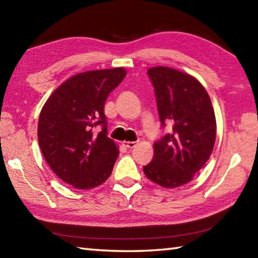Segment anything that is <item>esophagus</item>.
<instances>
[{"label":"esophagus","instance_id":"1","mask_svg":"<svg viewBox=\"0 0 258 258\" xmlns=\"http://www.w3.org/2000/svg\"><path fill=\"white\" fill-rule=\"evenodd\" d=\"M123 145L127 148V149H133V148H135V146H137V142H131V141H127V142H123Z\"/></svg>","mask_w":258,"mask_h":258}]
</instances>
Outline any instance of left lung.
<instances>
[{"instance_id":"1","label":"left lung","mask_w":258,"mask_h":258,"mask_svg":"<svg viewBox=\"0 0 258 258\" xmlns=\"http://www.w3.org/2000/svg\"><path fill=\"white\" fill-rule=\"evenodd\" d=\"M161 127L168 133L154 143V158L143 166L150 181L176 187L192 180L212 155L216 120L209 95L187 74L168 67L148 69Z\"/></svg>"}]
</instances>
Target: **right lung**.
Instances as JSON below:
<instances>
[{
    "mask_svg": "<svg viewBox=\"0 0 258 258\" xmlns=\"http://www.w3.org/2000/svg\"><path fill=\"white\" fill-rule=\"evenodd\" d=\"M125 76L123 68L77 74L42 108L37 128L42 154L55 175L76 189L102 184L112 172L119 151L108 138L103 107ZM99 124L100 133L95 131Z\"/></svg>",
    "mask_w": 258,
    "mask_h": 258,
    "instance_id": "obj_1",
    "label": "right lung"
}]
</instances>
